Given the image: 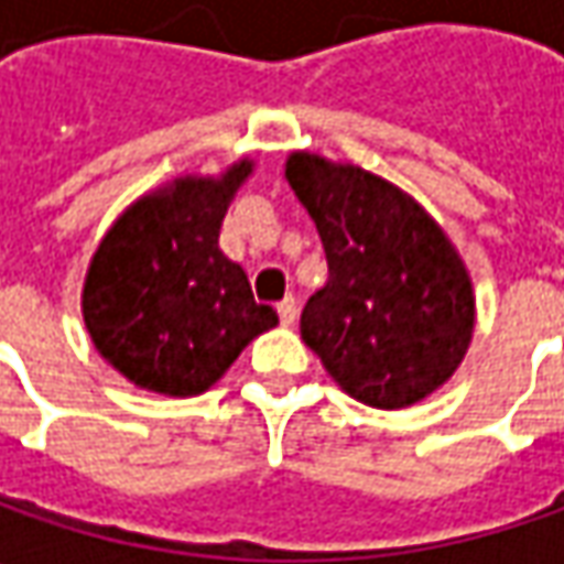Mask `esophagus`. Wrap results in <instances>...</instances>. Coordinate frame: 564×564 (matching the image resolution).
Masks as SVG:
<instances>
[{"label": "esophagus", "mask_w": 564, "mask_h": 564, "mask_svg": "<svg viewBox=\"0 0 564 564\" xmlns=\"http://www.w3.org/2000/svg\"><path fill=\"white\" fill-rule=\"evenodd\" d=\"M275 311H279V319H282L285 326H292L294 319H297V301L289 294V297H282V301H279V307H275Z\"/></svg>", "instance_id": "esophagus-1"}]
</instances>
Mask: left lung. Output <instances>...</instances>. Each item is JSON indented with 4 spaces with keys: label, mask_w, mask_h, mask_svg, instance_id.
I'll return each mask as SVG.
<instances>
[{
    "label": "left lung",
    "mask_w": 564,
    "mask_h": 564,
    "mask_svg": "<svg viewBox=\"0 0 564 564\" xmlns=\"http://www.w3.org/2000/svg\"><path fill=\"white\" fill-rule=\"evenodd\" d=\"M285 178L329 263L301 311V338L351 399L386 411L426 399L458 370L474 333V292L452 241L364 169L292 153Z\"/></svg>",
    "instance_id": "1"
}]
</instances>
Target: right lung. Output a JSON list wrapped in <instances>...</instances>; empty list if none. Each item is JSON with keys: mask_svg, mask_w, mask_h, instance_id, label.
Segmentation results:
<instances>
[{"mask_svg": "<svg viewBox=\"0 0 564 564\" xmlns=\"http://www.w3.org/2000/svg\"><path fill=\"white\" fill-rule=\"evenodd\" d=\"M250 163L178 178L131 206L102 238L84 282L87 333L119 373L163 395H197L250 338L279 323L248 272L219 250L226 206Z\"/></svg>", "mask_w": 564, "mask_h": 564, "instance_id": "right-lung-1", "label": "right lung"}]
</instances>
